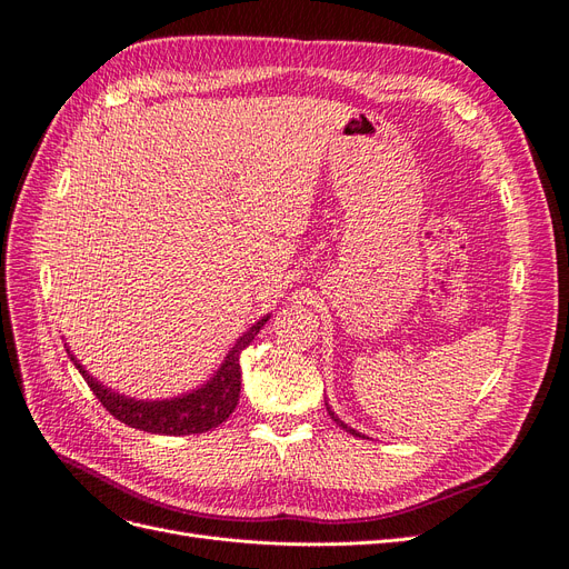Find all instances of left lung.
Wrapping results in <instances>:
<instances>
[{"mask_svg":"<svg viewBox=\"0 0 569 569\" xmlns=\"http://www.w3.org/2000/svg\"><path fill=\"white\" fill-rule=\"evenodd\" d=\"M328 413H331V418H333V420H336V423H338V426H342V428H345V430H347V432H352V435H359V432H357V430H352V428H347V426H345V423H342V420H340V418H338V416H336V413H333V411H331V409H328ZM359 437H361V435H359Z\"/></svg>","mask_w":569,"mask_h":569,"instance_id":"1","label":"left lung"}]
</instances>
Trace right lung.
I'll use <instances>...</instances> for the list:
<instances>
[{
    "mask_svg": "<svg viewBox=\"0 0 569 569\" xmlns=\"http://www.w3.org/2000/svg\"><path fill=\"white\" fill-rule=\"evenodd\" d=\"M269 317L260 319L250 331L238 340L231 352L227 355L222 369L217 376L203 385L200 390H193L191 395L164 399V401H137L130 397L116 395L101 382L91 378L80 361L70 355L72 363L78 366V371L87 380L89 390L97 395V399L106 407L108 413H113L120 423L143 430V432H158V435H196L208 432L217 426H222L224 420L233 413L238 405V395H241V352L260 333V328L267 323Z\"/></svg>",
    "mask_w": 569,
    "mask_h": 569,
    "instance_id": "obj_1",
    "label": "right lung"
}]
</instances>
